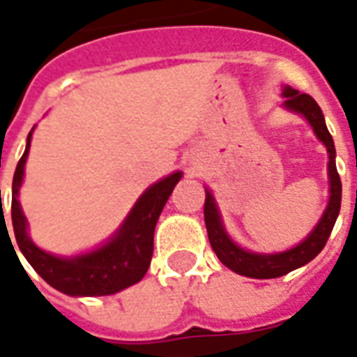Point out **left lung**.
<instances>
[{"instance_id":"obj_1","label":"left lung","mask_w":357,"mask_h":357,"mask_svg":"<svg viewBox=\"0 0 357 357\" xmlns=\"http://www.w3.org/2000/svg\"><path fill=\"white\" fill-rule=\"evenodd\" d=\"M281 95L284 97L283 109L306 118L307 124L312 126V130H314L315 137L321 141L325 149H327V155H329V162H327L329 202L323 210L319 222L306 235V239L300 241L296 247L289 248V250L266 255V252H252V250L239 247L229 237V233H227L224 225V220H222V214H220V208H218L216 199L206 187L204 224H206V231H208L210 245H212L214 252L220 258V262L224 264L225 268H229L239 275L252 277V279H273V277L287 275L292 269H298L302 266H306L307 262H312L325 247V243H327L331 231L335 227L338 212H340L342 185H340V178H338L337 162H335L337 151H335V143H333V137H331L329 130H327L319 105L307 93H300L298 89H292L291 86H284Z\"/></svg>"}]
</instances>
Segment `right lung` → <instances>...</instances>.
<instances>
[{
    "label": "right lung",
    "instance_id": "right-lung-1",
    "mask_svg": "<svg viewBox=\"0 0 357 357\" xmlns=\"http://www.w3.org/2000/svg\"><path fill=\"white\" fill-rule=\"evenodd\" d=\"M32 132L28 133L24 155L20 156L13 176L11 201L13 231L20 252L24 255L28 264L38 271V275L45 283L68 296H107L139 283L147 273L153 258V237L158 216L183 174L179 170L174 172L147 187L133 204L122 225L97 248L76 256L51 255L30 239L26 216L19 202Z\"/></svg>",
    "mask_w": 357,
    "mask_h": 357
}]
</instances>
